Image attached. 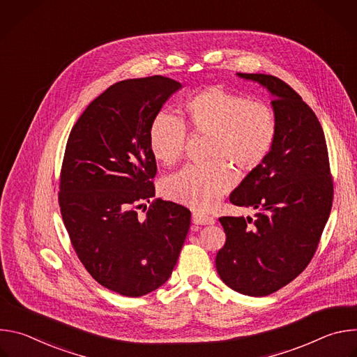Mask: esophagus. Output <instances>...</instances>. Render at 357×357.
Instances as JSON below:
<instances>
[{
    "mask_svg": "<svg viewBox=\"0 0 357 357\" xmlns=\"http://www.w3.org/2000/svg\"><path fill=\"white\" fill-rule=\"evenodd\" d=\"M192 222L195 225H213L216 220H215V218H212L206 213H203V212H193Z\"/></svg>",
    "mask_w": 357,
    "mask_h": 357,
    "instance_id": "esophagus-1",
    "label": "esophagus"
}]
</instances>
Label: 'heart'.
<instances>
[{
	"label": "heart",
	"instance_id": "b5f03b06",
	"mask_svg": "<svg viewBox=\"0 0 357 357\" xmlns=\"http://www.w3.org/2000/svg\"><path fill=\"white\" fill-rule=\"evenodd\" d=\"M185 113L195 132H211L209 157L205 162L188 164L169 175L162 183L168 199L197 211H208L236 182V174L227 158L240 169L257 168L274 145L277 114L260 100L212 86L199 91L185 105ZM186 124L169 112L158 113L151 123L148 142L152 155L172 165L186 148Z\"/></svg>",
	"mask_w": 357,
	"mask_h": 357
}]
</instances>
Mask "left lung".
Segmentation results:
<instances>
[{"instance_id": "left-lung-1", "label": "left lung", "mask_w": 357, "mask_h": 357, "mask_svg": "<svg viewBox=\"0 0 357 357\" xmlns=\"http://www.w3.org/2000/svg\"><path fill=\"white\" fill-rule=\"evenodd\" d=\"M274 96L277 137L270 154L230 195L256 219L223 216L226 243L216 268L226 285L266 296L295 280L312 260L331 215L333 179L322 126L302 97L271 75L238 73Z\"/></svg>"}]
</instances>
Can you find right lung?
<instances>
[{
    "mask_svg": "<svg viewBox=\"0 0 357 357\" xmlns=\"http://www.w3.org/2000/svg\"><path fill=\"white\" fill-rule=\"evenodd\" d=\"M181 87L160 75L117 82L68 138L59 179L65 227L89 274L124 296H142L169 278L190 226L189 209L152 199L157 162L148 142L152 120Z\"/></svg>",
    "mask_w": 357,
    "mask_h": 357,
    "instance_id": "right-lung-1",
    "label": "right lung"
}]
</instances>
